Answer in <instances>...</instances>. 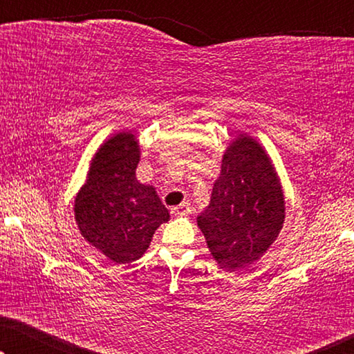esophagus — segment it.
Wrapping results in <instances>:
<instances>
[{"mask_svg":"<svg viewBox=\"0 0 354 354\" xmlns=\"http://www.w3.org/2000/svg\"><path fill=\"white\" fill-rule=\"evenodd\" d=\"M171 212L174 216H188L192 212V206H190V203H182V205L174 206Z\"/></svg>","mask_w":354,"mask_h":354,"instance_id":"esophagus-1","label":"esophagus"}]
</instances>
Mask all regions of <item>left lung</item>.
<instances>
[{
  "mask_svg": "<svg viewBox=\"0 0 354 354\" xmlns=\"http://www.w3.org/2000/svg\"><path fill=\"white\" fill-rule=\"evenodd\" d=\"M196 222L221 269L248 268L277 240L285 222L282 183L269 153L251 135L239 133L225 148L211 203Z\"/></svg>",
  "mask_w": 354,
  "mask_h": 354,
  "instance_id": "obj_1",
  "label": "left lung"
}]
</instances>
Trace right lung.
<instances>
[{
    "mask_svg": "<svg viewBox=\"0 0 354 354\" xmlns=\"http://www.w3.org/2000/svg\"><path fill=\"white\" fill-rule=\"evenodd\" d=\"M140 143L130 130L111 135L91 158L74 200V217L86 243L115 264L132 263L169 221L156 188L137 180Z\"/></svg>",
    "mask_w": 354,
    "mask_h": 354,
    "instance_id": "1",
    "label": "right lung"
}]
</instances>
